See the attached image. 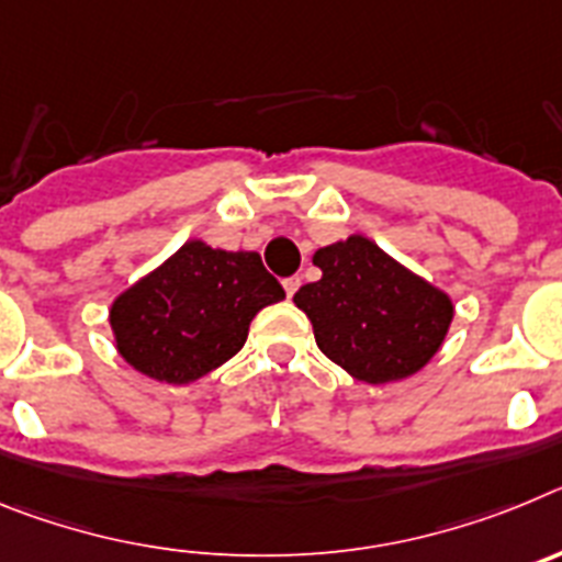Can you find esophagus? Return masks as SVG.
<instances>
[{"label":"esophagus","mask_w":562,"mask_h":562,"mask_svg":"<svg viewBox=\"0 0 562 562\" xmlns=\"http://www.w3.org/2000/svg\"><path fill=\"white\" fill-rule=\"evenodd\" d=\"M297 286H301V276H290V278H284V290H286V295H295L297 292Z\"/></svg>","instance_id":"1"}]
</instances>
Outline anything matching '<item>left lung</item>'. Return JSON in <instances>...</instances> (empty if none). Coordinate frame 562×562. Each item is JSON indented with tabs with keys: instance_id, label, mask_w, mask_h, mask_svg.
<instances>
[{
	"instance_id": "obj_1",
	"label": "left lung",
	"mask_w": 562,
	"mask_h": 562,
	"mask_svg": "<svg viewBox=\"0 0 562 562\" xmlns=\"http://www.w3.org/2000/svg\"><path fill=\"white\" fill-rule=\"evenodd\" d=\"M324 276L295 292L312 321L317 349L355 380L382 385L434 360L453 324V297L362 233L317 247Z\"/></svg>"
}]
</instances>
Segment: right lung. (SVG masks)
I'll return each instance as SVG.
<instances>
[{"label": "right lung", "mask_w": 562, "mask_h": 562, "mask_svg": "<svg viewBox=\"0 0 562 562\" xmlns=\"http://www.w3.org/2000/svg\"><path fill=\"white\" fill-rule=\"evenodd\" d=\"M284 290L252 250H220L191 238L112 301L114 349L134 371L191 385L247 340L252 317Z\"/></svg>", "instance_id": "obj_1"}]
</instances>
